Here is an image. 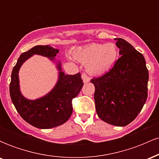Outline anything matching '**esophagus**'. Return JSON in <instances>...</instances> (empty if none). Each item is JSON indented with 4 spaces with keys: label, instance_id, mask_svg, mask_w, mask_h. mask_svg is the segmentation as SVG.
I'll use <instances>...</instances> for the list:
<instances>
[{
    "label": "esophagus",
    "instance_id": "esophagus-1",
    "mask_svg": "<svg viewBox=\"0 0 159 159\" xmlns=\"http://www.w3.org/2000/svg\"><path fill=\"white\" fill-rule=\"evenodd\" d=\"M81 78H82V79H83V81L84 82V83H87V82H88L89 81H90V78H89V76L87 75L86 73L82 74Z\"/></svg>",
    "mask_w": 159,
    "mask_h": 159
}]
</instances>
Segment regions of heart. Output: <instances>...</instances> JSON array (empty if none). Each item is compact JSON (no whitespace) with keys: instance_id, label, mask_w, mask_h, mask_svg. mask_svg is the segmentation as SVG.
<instances>
[{"instance_id":"obj_1","label":"heart","mask_w":159,"mask_h":159,"mask_svg":"<svg viewBox=\"0 0 159 159\" xmlns=\"http://www.w3.org/2000/svg\"><path fill=\"white\" fill-rule=\"evenodd\" d=\"M118 57V50L114 43H93L74 52V57L86 64L89 73L101 75L114 66Z\"/></svg>"}]
</instances>
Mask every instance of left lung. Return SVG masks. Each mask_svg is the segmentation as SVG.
Returning <instances> with one entry per match:
<instances>
[{
  "mask_svg": "<svg viewBox=\"0 0 159 159\" xmlns=\"http://www.w3.org/2000/svg\"><path fill=\"white\" fill-rule=\"evenodd\" d=\"M121 57L108 72L93 78L98 117L116 126H125L139 114L147 98L149 72L144 57L130 43L114 39Z\"/></svg>",
  "mask_w": 159,
  "mask_h": 159,
  "instance_id": "1",
  "label": "left lung"
}]
</instances>
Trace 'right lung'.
<instances>
[{"label": "right lung", "instance_id": "obj_1", "mask_svg": "<svg viewBox=\"0 0 159 159\" xmlns=\"http://www.w3.org/2000/svg\"><path fill=\"white\" fill-rule=\"evenodd\" d=\"M59 51L50 45H36L21 54L12 69L10 94L16 111L27 123L39 129H51L63 124L72 115V101L81 91L84 83L81 73L65 75L60 72L59 80L49 93L36 100H28L19 90V70L22 63L33 54L54 60ZM57 68L61 70V63Z\"/></svg>", "mask_w": 159, "mask_h": 159}]
</instances>
